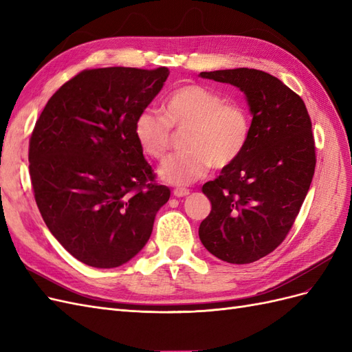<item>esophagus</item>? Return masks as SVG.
I'll return each mask as SVG.
<instances>
[{
	"label": "esophagus",
	"instance_id": "esophagus-1",
	"mask_svg": "<svg viewBox=\"0 0 352 352\" xmlns=\"http://www.w3.org/2000/svg\"><path fill=\"white\" fill-rule=\"evenodd\" d=\"M173 195L177 197V198L186 197V195H189V189H186V188H176V189H173Z\"/></svg>",
	"mask_w": 352,
	"mask_h": 352
}]
</instances>
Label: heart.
Returning a JSON list of instances; mask_svg holds the SVG:
<instances>
[{
    "label": "heart",
    "instance_id": "b5f03b06",
    "mask_svg": "<svg viewBox=\"0 0 352 352\" xmlns=\"http://www.w3.org/2000/svg\"><path fill=\"white\" fill-rule=\"evenodd\" d=\"M164 117L145 109L136 116L133 135L142 153L163 160L170 145V126L188 127L186 151L175 154L160 166L158 176L166 184L185 186L204 177L210 167L230 166L243 153L251 133L247 109L226 102L216 91L202 85H184L163 101Z\"/></svg>",
    "mask_w": 352,
    "mask_h": 352
}]
</instances>
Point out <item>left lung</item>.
I'll return each mask as SVG.
<instances>
[{
    "label": "left lung",
    "mask_w": 352,
    "mask_h": 352,
    "mask_svg": "<svg viewBox=\"0 0 352 352\" xmlns=\"http://www.w3.org/2000/svg\"><path fill=\"white\" fill-rule=\"evenodd\" d=\"M199 76L236 87L252 116L243 153L202 185L211 211L198 229L214 257L248 264L279 247L310 189L316 167L311 120L301 97L265 72L241 67Z\"/></svg>",
    "instance_id": "1"
}]
</instances>
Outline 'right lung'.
Returning <instances> with one entry per match:
<instances>
[{"label": "right lung", "instance_id": "obj_1", "mask_svg": "<svg viewBox=\"0 0 352 352\" xmlns=\"http://www.w3.org/2000/svg\"><path fill=\"white\" fill-rule=\"evenodd\" d=\"M167 78L166 67L83 70L52 95L32 132L29 173L41 216L91 267L132 260L170 198L133 135L136 116Z\"/></svg>", "mask_w": 352, "mask_h": 352}]
</instances>
